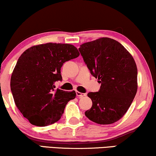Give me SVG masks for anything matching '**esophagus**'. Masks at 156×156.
<instances>
[{
	"label": "esophagus",
	"mask_w": 156,
	"mask_h": 156,
	"mask_svg": "<svg viewBox=\"0 0 156 156\" xmlns=\"http://www.w3.org/2000/svg\"><path fill=\"white\" fill-rule=\"evenodd\" d=\"M76 97H84V96H86V94L79 92V91H76Z\"/></svg>",
	"instance_id": "1"
}]
</instances>
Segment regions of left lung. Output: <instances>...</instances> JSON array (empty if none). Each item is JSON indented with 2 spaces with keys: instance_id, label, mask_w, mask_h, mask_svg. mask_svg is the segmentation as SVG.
<instances>
[{
  "instance_id": "1",
  "label": "left lung",
  "mask_w": 156,
  "mask_h": 156,
  "mask_svg": "<svg viewBox=\"0 0 156 156\" xmlns=\"http://www.w3.org/2000/svg\"><path fill=\"white\" fill-rule=\"evenodd\" d=\"M84 62L101 84L87 96L92 106L85 112L89 120L111 124L122 118L137 92V67L133 57L116 40L101 37L80 45Z\"/></svg>"
}]
</instances>
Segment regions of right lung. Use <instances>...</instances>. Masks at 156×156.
I'll use <instances>...</instances> for the list:
<instances>
[{
	"instance_id": "obj_1",
	"label": "right lung",
	"mask_w": 156,
	"mask_h": 156,
	"mask_svg": "<svg viewBox=\"0 0 156 156\" xmlns=\"http://www.w3.org/2000/svg\"><path fill=\"white\" fill-rule=\"evenodd\" d=\"M80 55L72 44L47 43L27 49L19 57L10 80L16 105L31 124L46 126L58 121L67 102L76 97L74 91L57 89L62 81L61 67Z\"/></svg>"
}]
</instances>
